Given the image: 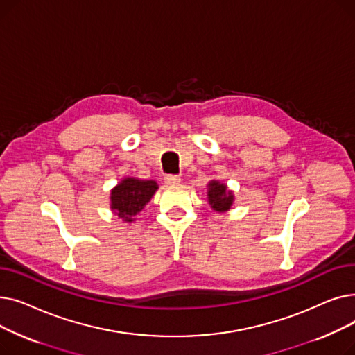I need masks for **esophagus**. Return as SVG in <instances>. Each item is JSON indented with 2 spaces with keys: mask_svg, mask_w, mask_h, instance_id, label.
I'll return each instance as SVG.
<instances>
[{
  "mask_svg": "<svg viewBox=\"0 0 355 355\" xmlns=\"http://www.w3.org/2000/svg\"><path fill=\"white\" fill-rule=\"evenodd\" d=\"M164 181H165V184H168V185H174V184H178V182L181 181V178H180V175L168 174V175H165Z\"/></svg>",
  "mask_w": 355,
  "mask_h": 355,
  "instance_id": "34e87169",
  "label": "esophagus"
}]
</instances>
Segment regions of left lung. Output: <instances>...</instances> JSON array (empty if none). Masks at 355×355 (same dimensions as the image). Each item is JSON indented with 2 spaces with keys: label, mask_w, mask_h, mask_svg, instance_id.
Masks as SVG:
<instances>
[{
  "label": "left lung",
  "mask_w": 355,
  "mask_h": 355,
  "mask_svg": "<svg viewBox=\"0 0 355 355\" xmlns=\"http://www.w3.org/2000/svg\"><path fill=\"white\" fill-rule=\"evenodd\" d=\"M207 187H209L207 198H209V204L211 206V209L218 213L229 211L233 201H234L233 191L227 189L226 184H223L216 180L210 181L207 184Z\"/></svg>",
  "instance_id": "1"
}]
</instances>
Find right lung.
<instances>
[{"instance_id":"1","label":"right lung","mask_w":355,"mask_h":355,"mask_svg":"<svg viewBox=\"0 0 355 355\" xmlns=\"http://www.w3.org/2000/svg\"><path fill=\"white\" fill-rule=\"evenodd\" d=\"M157 190L158 184L154 180L126 177L110 191V210L122 221L132 223Z\"/></svg>"}]
</instances>
